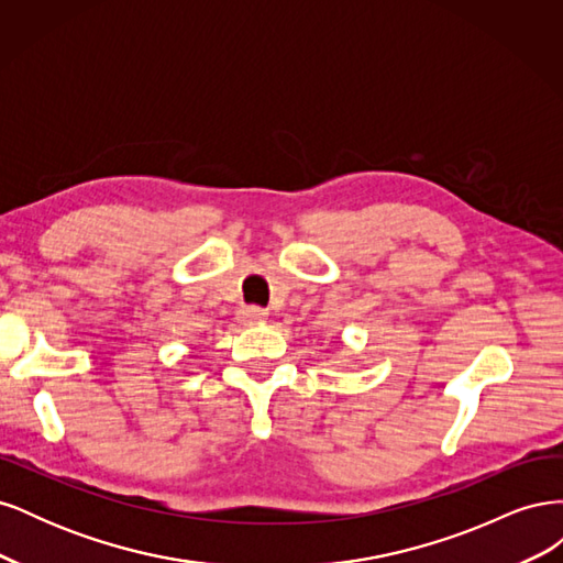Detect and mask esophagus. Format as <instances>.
Instances as JSON below:
<instances>
[{"label":"esophagus","instance_id":"34e87169","mask_svg":"<svg viewBox=\"0 0 563 563\" xmlns=\"http://www.w3.org/2000/svg\"><path fill=\"white\" fill-rule=\"evenodd\" d=\"M236 317H240L242 323H261L267 319V312L263 308H255V305H244V308L236 312Z\"/></svg>","mask_w":563,"mask_h":563}]
</instances>
